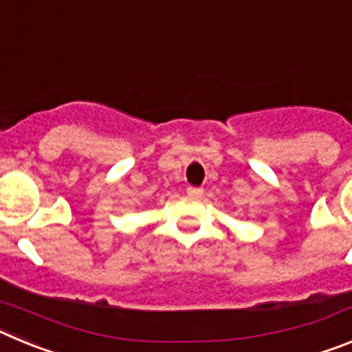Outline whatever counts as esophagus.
I'll return each instance as SVG.
<instances>
[{"mask_svg":"<svg viewBox=\"0 0 352 352\" xmlns=\"http://www.w3.org/2000/svg\"><path fill=\"white\" fill-rule=\"evenodd\" d=\"M203 188H201V186H188V188H186V194L190 195V197H201V195H203Z\"/></svg>","mask_w":352,"mask_h":352,"instance_id":"obj_1","label":"esophagus"}]
</instances>
